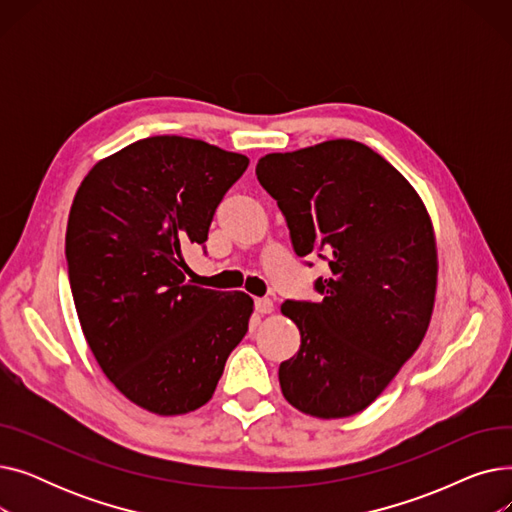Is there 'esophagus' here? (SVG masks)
<instances>
[{"label": "esophagus", "instance_id": "obj_1", "mask_svg": "<svg viewBox=\"0 0 512 512\" xmlns=\"http://www.w3.org/2000/svg\"><path fill=\"white\" fill-rule=\"evenodd\" d=\"M255 309H257V313L267 315V313L274 311V303H272V299H257L255 301Z\"/></svg>", "mask_w": 512, "mask_h": 512}]
</instances>
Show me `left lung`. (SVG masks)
<instances>
[{
    "label": "left lung",
    "instance_id": "left-lung-1",
    "mask_svg": "<svg viewBox=\"0 0 512 512\" xmlns=\"http://www.w3.org/2000/svg\"><path fill=\"white\" fill-rule=\"evenodd\" d=\"M255 174L278 201L294 253L326 254L330 267L315 282L319 303L282 305L301 332L299 353L278 371L282 394L317 419L357 415L429 328L438 286L432 218L405 176L351 139L267 153Z\"/></svg>",
    "mask_w": 512,
    "mask_h": 512
}]
</instances>
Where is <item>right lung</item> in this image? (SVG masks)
<instances>
[{
    "label": "right lung",
    "mask_w": 512,
    "mask_h": 512,
    "mask_svg": "<svg viewBox=\"0 0 512 512\" xmlns=\"http://www.w3.org/2000/svg\"><path fill=\"white\" fill-rule=\"evenodd\" d=\"M249 157L186 137H149L103 157L74 195L68 276L105 378L155 415L191 413L215 392L253 313L249 294L186 280L215 207Z\"/></svg>",
    "instance_id": "add662e5"
}]
</instances>
